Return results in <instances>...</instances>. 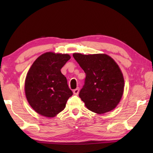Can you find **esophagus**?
<instances>
[{
  "label": "esophagus",
  "mask_w": 153,
  "mask_h": 153,
  "mask_svg": "<svg viewBox=\"0 0 153 153\" xmlns=\"http://www.w3.org/2000/svg\"><path fill=\"white\" fill-rule=\"evenodd\" d=\"M79 89L78 88H77L76 89H75L74 90V94H76V95H77L79 94Z\"/></svg>",
  "instance_id": "esophagus-1"
}]
</instances>
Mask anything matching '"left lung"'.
<instances>
[{"instance_id": "1", "label": "left lung", "mask_w": 153, "mask_h": 153, "mask_svg": "<svg viewBox=\"0 0 153 153\" xmlns=\"http://www.w3.org/2000/svg\"><path fill=\"white\" fill-rule=\"evenodd\" d=\"M74 58L86 74L79 97L90 111L103 114L115 108L122 97L124 79L113 59L105 54L82 55Z\"/></svg>"}]
</instances>
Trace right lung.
<instances>
[{
  "mask_svg": "<svg viewBox=\"0 0 153 153\" xmlns=\"http://www.w3.org/2000/svg\"><path fill=\"white\" fill-rule=\"evenodd\" d=\"M71 56L67 54L44 53L33 62L25 81V92L36 113L53 117L65 108L73 92L61 69Z\"/></svg>",
  "mask_w": 153,
  "mask_h": 153,
  "instance_id": "right-lung-1",
  "label": "right lung"
}]
</instances>
